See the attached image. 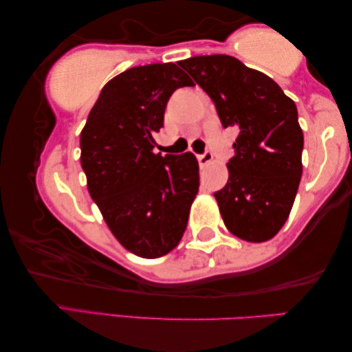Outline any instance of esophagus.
Listing matches in <instances>:
<instances>
[{"mask_svg": "<svg viewBox=\"0 0 352 352\" xmlns=\"http://www.w3.org/2000/svg\"><path fill=\"white\" fill-rule=\"evenodd\" d=\"M212 159H214V154H212V151H209V149H207L204 154H199L198 155V162H199L201 166L209 165L212 162Z\"/></svg>", "mask_w": 352, "mask_h": 352, "instance_id": "1", "label": "esophagus"}]
</instances>
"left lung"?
I'll return each mask as SVG.
<instances>
[{"instance_id":"8db88e82","label":"left lung","mask_w":352,"mask_h":352,"mask_svg":"<svg viewBox=\"0 0 352 352\" xmlns=\"http://www.w3.org/2000/svg\"><path fill=\"white\" fill-rule=\"evenodd\" d=\"M210 100L224 128L239 132L229 179L214 193L226 228L267 241L284 226L302 175L304 135L296 104L274 80L226 54L181 60Z\"/></svg>"}]
</instances>
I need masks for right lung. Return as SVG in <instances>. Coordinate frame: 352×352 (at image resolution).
I'll use <instances>...</instances> for the list:
<instances>
[{
    "instance_id": "right-lung-1",
    "label": "right lung",
    "mask_w": 352,
    "mask_h": 352,
    "mask_svg": "<svg viewBox=\"0 0 352 352\" xmlns=\"http://www.w3.org/2000/svg\"><path fill=\"white\" fill-rule=\"evenodd\" d=\"M192 85L173 62L129 68L102 87L80 132L90 197L115 239L138 257L175 250L197 198V157L153 151L173 91Z\"/></svg>"
}]
</instances>
